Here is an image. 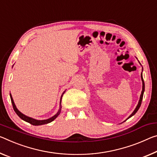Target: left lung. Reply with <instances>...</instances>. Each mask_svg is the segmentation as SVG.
Masks as SVG:
<instances>
[{"mask_svg":"<svg viewBox=\"0 0 157 157\" xmlns=\"http://www.w3.org/2000/svg\"><path fill=\"white\" fill-rule=\"evenodd\" d=\"M140 63V62H139ZM141 79H142V82H143V89H142V91H141V94H140V99H139V101H138V105H137L136 108L135 110H133V112L132 113H131V114L130 116L128 117L126 119V120H127L128 119H129L130 117H131L133 116L134 114H135L137 112H138V110H139V108H140V107L141 105V103H142V100H143V94H144V91H145V82H144V80H143V73H141ZM125 120V121H126Z\"/></svg>","mask_w":157,"mask_h":157,"instance_id":"left-lung-1","label":"left lung"}]
</instances>
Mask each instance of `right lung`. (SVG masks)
Returning a JSON list of instances; mask_svg holds the SVG:
<instances>
[{"label": "right lung", "mask_w": 157, "mask_h": 157, "mask_svg": "<svg viewBox=\"0 0 157 157\" xmlns=\"http://www.w3.org/2000/svg\"><path fill=\"white\" fill-rule=\"evenodd\" d=\"M65 91H63V93L62 94V95L61 96V100H60V108H59V111L57 112V113L54 114L53 117H52L49 118V119H43V120H38V119H33L32 117H28L26 115H25L23 113H21L20 111H19L18 109L17 108V107L15 105V104H14V102L13 101V98H12V96L11 95V94H10V98H11V101H12V106H13V109L15 113H17V115H18L19 117H20L21 119H23L24 121H26V122H29L32 125H34V126H40V125H43V124H48V123H50L52 122V121H54V119H55L59 115V114L61 113V98H62V96H63V94L65 93Z\"/></svg>", "instance_id": "1"}]
</instances>
